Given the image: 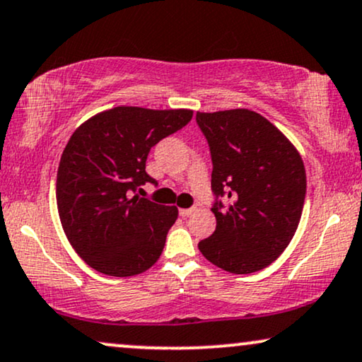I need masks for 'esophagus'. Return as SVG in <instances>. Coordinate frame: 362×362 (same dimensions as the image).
<instances>
[{"mask_svg": "<svg viewBox=\"0 0 362 362\" xmlns=\"http://www.w3.org/2000/svg\"><path fill=\"white\" fill-rule=\"evenodd\" d=\"M196 209L194 207H189V209H180V216H182V217H187V216H191L192 212H194Z\"/></svg>", "mask_w": 362, "mask_h": 362, "instance_id": "34e87169", "label": "esophagus"}]
</instances>
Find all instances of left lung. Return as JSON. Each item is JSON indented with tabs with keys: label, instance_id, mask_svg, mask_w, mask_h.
Returning a JSON list of instances; mask_svg holds the SVG:
<instances>
[{
	"label": "left lung",
	"instance_id": "1",
	"mask_svg": "<svg viewBox=\"0 0 362 362\" xmlns=\"http://www.w3.org/2000/svg\"><path fill=\"white\" fill-rule=\"evenodd\" d=\"M196 120L211 148L212 191L230 199L227 207L216 201V230L197 247L222 270L254 274L279 259L293 239L306 194L303 160L257 112H197Z\"/></svg>",
	"mask_w": 362,
	"mask_h": 362
}]
</instances>
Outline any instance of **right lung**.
<instances>
[{
  "instance_id": "add662e5",
  "label": "right lung",
  "mask_w": 362,
  "mask_h": 362,
  "mask_svg": "<svg viewBox=\"0 0 362 362\" xmlns=\"http://www.w3.org/2000/svg\"><path fill=\"white\" fill-rule=\"evenodd\" d=\"M191 118L187 108L122 105L90 117L72 133L57 170V211L74 250L92 269L133 276L160 259L177 207L136 191L156 185L145 170L151 146Z\"/></svg>"
}]
</instances>
